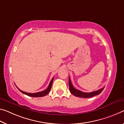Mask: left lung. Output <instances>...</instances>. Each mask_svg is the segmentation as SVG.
<instances>
[{
	"label": "left lung",
	"mask_w": 124,
	"mask_h": 124,
	"mask_svg": "<svg viewBox=\"0 0 124 124\" xmlns=\"http://www.w3.org/2000/svg\"><path fill=\"white\" fill-rule=\"evenodd\" d=\"M69 86H70V92L72 94H73L74 96H76V97H78L85 98L93 97V96L98 95V94H99L102 91H103L104 88V87L101 89L97 90V91L92 92H90V93H85V92H83L80 91L79 90L75 89V88L73 87V85L72 84L71 80H70V77H69Z\"/></svg>",
	"instance_id": "left-lung-1"
}]
</instances>
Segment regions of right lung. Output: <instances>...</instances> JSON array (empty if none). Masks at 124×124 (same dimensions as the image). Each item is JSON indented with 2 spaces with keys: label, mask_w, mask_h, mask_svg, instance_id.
<instances>
[{
  "label": "right lung",
  "mask_w": 124,
  "mask_h": 124,
  "mask_svg": "<svg viewBox=\"0 0 124 124\" xmlns=\"http://www.w3.org/2000/svg\"><path fill=\"white\" fill-rule=\"evenodd\" d=\"M54 78H53L52 79H51V80L50 83V84H49V85H48V88H47L46 90H44V91L37 92V93H26V92H23V91H22V90H21L20 89H19L18 88H17V89H18L20 90V91L21 92V93H23V94H26V95H28V96H30V97H44V96H45L46 95H47V94L49 93V92L50 91L51 89V87H52L53 80H54Z\"/></svg>",
  "instance_id": "1"
}]
</instances>
